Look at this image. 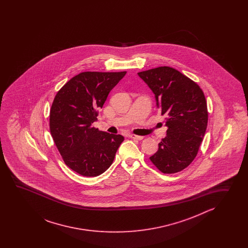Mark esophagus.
<instances>
[{"mask_svg":"<svg viewBox=\"0 0 248 248\" xmlns=\"http://www.w3.org/2000/svg\"><path fill=\"white\" fill-rule=\"evenodd\" d=\"M130 138L132 139H135V140H138V141H140V140H142L143 139V137H141V136H137V135H130L129 136Z\"/></svg>","mask_w":248,"mask_h":248,"instance_id":"esophagus-1","label":"esophagus"}]
</instances>
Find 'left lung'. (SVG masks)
Returning <instances> with one entry per match:
<instances>
[{
	"mask_svg": "<svg viewBox=\"0 0 248 248\" xmlns=\"http://www.w3.org/2000/svg\"><path fill=\"white\" fill-rule=\"evenodd\" d=\"M138 75L155 94L168 126L167 136L150 159L164 174L180 172L194 160L205 136L208 111L204 92L195 81L169 66Z\"/></svg>",
	"mask_w": 248,
	"mask_h": 248,
	"instance_id": "obj_1",
	"label": "left lung"
}]
</instances>
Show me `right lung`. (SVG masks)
<instances>
[{"label": "right lung", "mask_w": 248, "mask_h": 248, "mask_svg": "<svg viewBox=\"0 0 248 248\" xmlns=\"http://www.w3.org/2000/svg\"><path fill=\"white\" fill-rule=\"evenodd\" d=\"M126 72H84L58 90L49 112V130L63 162L92 177L110 168L124 137L92 126L108 94Z\"/></svg>", "instance_id": "add662e5"}]
</instances>
